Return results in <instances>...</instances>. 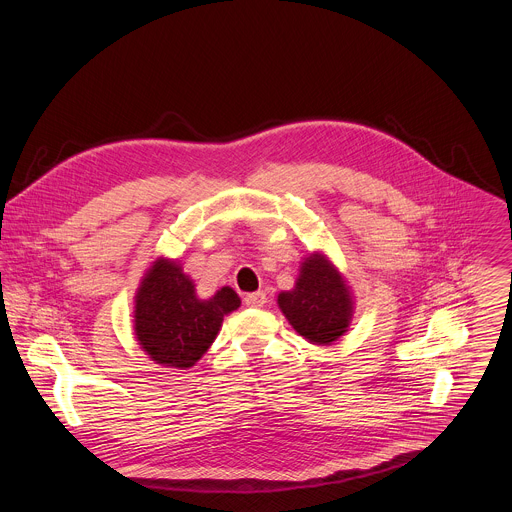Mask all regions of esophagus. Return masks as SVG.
I'll return each mask as SVG.
<instances>
[{"instance_id":"34e87169","label":"esophagus","mask_w":512,"mask_h":512,"mask_svg":"<svg viewBox=\"0 0 512 512\" xmlns=\"http://www.w3.org/2000/svg\"><path fill=\"white\" fill-rule=\"evenodd\" d=\"M243 302L251 308H261L265 302H267V296L263 290H257V292H251V294H245Z\"/></svg>"}]
</instances>
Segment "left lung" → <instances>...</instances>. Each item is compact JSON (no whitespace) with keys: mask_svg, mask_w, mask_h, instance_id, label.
<instances>
[{"mask_svg":"<svg viewBox=\"0 0 512 512\" xmlns=\"http://www.w3.org/2000/svg\"><path fill=\"white\" fill-rule=\"evenodd\" d=\"M277 304L298 336L330 345L349 330L355 298L340 269L322 251L300 261L294 288L281 290Z\"/></svg>","mask_w":512,"mask_h":512,"instance_id":"left-lung-1","label":"left lung"}]
</instances>
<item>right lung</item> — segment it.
<instances>
[{"label": "right lung", "instance_id": "obj_1", "mask_svg": "<svg viewBox=\"0 0 512 512\" xmlns=\"http://www.w3.org/2000/svg\"><path fill=\"white\" fill-rule=\"evenodd\" d=\"M133 332L151 361L188 369L210 349L224 316L241 306L231 286L210 298H198L196 284L182 271L180 261L157 257L135 292Z\"/></svg>", "mask_w": 512, "mask_h": 512}]
</instances>
